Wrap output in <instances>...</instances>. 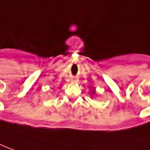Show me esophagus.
<instances>
[{"mask_svg":"<svg viewBox=\"0 0 150 150\" xmlns=\"http://www.w3.org/2000/svg\"><path fill=\"white\" fill-rule=\"evenodd\" d=\"M72 80H73V81H77V79H75V78H73V79H71Z\"/></svg>","mask_w":150,"mask_h":150,"instance_id":"34e87169","label":"esophagus"}]
</instances>
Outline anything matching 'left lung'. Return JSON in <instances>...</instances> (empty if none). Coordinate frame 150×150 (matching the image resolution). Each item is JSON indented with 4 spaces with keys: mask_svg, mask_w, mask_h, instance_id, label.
Masks as SVG:
<instances>
[{
    "mask_svg": "<svg viewBox=\"0 0 150 150\" xmlns=\"http://www.w3.org/2000/svg\"><path fill=\"white\" fill-rule=\"evenodd\" d=\"M90 96L93 97L94 96H96V89L93 88H91V92H90Z\"/></svg>",
    "mask_w": 150,
    "mask_h": 150,
    "instance_id": "left-lung-1",
    "label": "left lung"
}]
</instances>
